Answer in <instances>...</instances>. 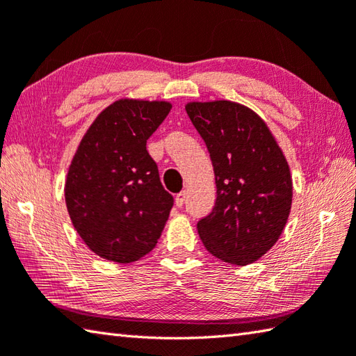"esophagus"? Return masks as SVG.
<instances>
[{
	"label": "esophagus",
	"instance_id": "34e87169",
	"mask_svg": "<svg viewBox=\"0 0 356 356\" xmlns=\"http://www.w3.org/2000/svg\"><path fill=\"white\" fill-rule=\"evenodd\" d=\"M185 197H186V193L185 191L179 193L177 196H176V207H182L184 202H185Z\"/></svg>",
	"mask_w": 356,
	"mask_h": 356
}]
</instances>
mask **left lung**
I'll use <instances>...</instances> for the list:
<instances>
[{"label": "left lung", "mask_w": 356, "mask_h": 356, "mask_svg": "<svg viewBox=\"0 0 356 356\" xmlns=\"http://www.w3.org/2000/svg\"><path fill=\"white\" fill-rule=\"evenodd\" d=\"M186 114L205 140L218 199L197 222L205 248L218 259L248 266L275 245L291 210L293 182L267 123L245 104L188 102Z\"/></svg>", "instance_id": "1"}]
</instances>
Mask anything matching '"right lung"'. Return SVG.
<instances>
[{"instance_id":"add662e5","label":"right lung","mask_w":356,"mask_h":356,"mask_svg":"<svg viewBox=\"0 0 356 356\" xmlns=\"http://www.w3.org/2000/svg\"><path fill=\"white\" fill-rule=\"evenodd\" d=\"M171 108L165 100L123 97L95 117L76 146L65 182L66 208L81 241L103 259H142L170 218L172 196L160 184L146 140Z\"/></svg>"}]
</instances>
